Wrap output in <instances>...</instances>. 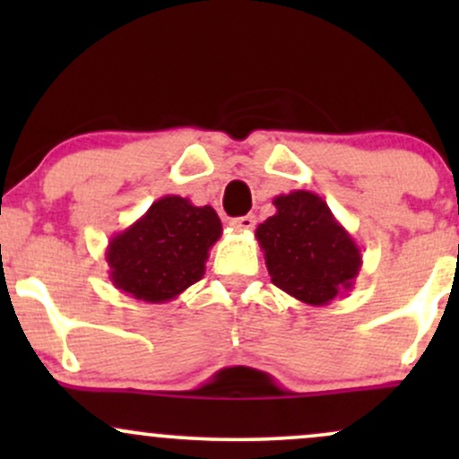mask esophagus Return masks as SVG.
Masks as SVG:
<instances>
[{"mask_svg":"<svg viewBox=\"0 0 459 459\" xmlns=\"http://www.w3.org/2000/svg\"><path fill=\"white\" fill-rule=\"evenodd\" d=\"M255 215H241V218L230 220V226H233L235 230H250L255 229Z\"/></svg>","mask_w":459,"mask_h":459,"instance_id":"obj_1","label":"esophagus"}]
</instances>
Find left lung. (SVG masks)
<instances>
[{
  "instance_id": "8db88e82",
  "label": "left lung",
  "mask_w": 459,
  "mask_h": 459,
  "mask_svg": "<svg viewBox=\"0 0 459 459\" xmlns=\"http://www.w3.org/2000/svg\"><path fill=\"white\" fill-rule=\"evenodd\" d=\"M276 213L256 226L272 282L310 307H328L354 287L362 252L328 203L307 189L273 198Z\"/></svg>"
}]
</instances>
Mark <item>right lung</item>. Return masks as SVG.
<instances>
[{"label": "right lung", "instance_id": "obj_1", "mask_svg": "<svg viewBox=\"0 0 459 459\" xmlns=\"http://www.w3.org/2000/svg\"><path fill=\"white\" fill-rule=\"evenodd\" d=\"M222 235L213 207L168 194L109 239L105 261L118 291L163 304L177 299L204 276L209 250Z\"/></svg>", "mask_w": 459, "mask_h": 459}]
</instances>
